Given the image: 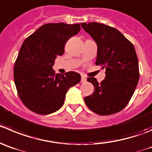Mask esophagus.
Segmentation results:
<instances>
[{
  "label": "esophagus",
  "mask_w": 152,
  "mask_h": 152,
  "mask_svg": "<svg viewBox=\"0 0 152 152\" xmlns=\"http://www.w3.org/2000/svg\"><path fill=\"white\" fill-rule=\"evenodd\" d=\"M86 81H87V79H86L84 76H82V78H81V83H86Z\"/></svg>",
  "instance_id": "34e87169"
}]
</instances>
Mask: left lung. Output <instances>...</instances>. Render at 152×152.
Listing matches in <instances>:
<instances>
[{
  "label": "left lung",
  "instance_id": "left-lung-1",
  "mask_svg": "<svg viewBox=\"0 0 152 152\" xmlns=\"http://www.w3.org/2000/svg\"><path fill=\"white\" fill-rule=\"evenodd\" d=\"M81 25L97 44L95 64L106 68V76L100 83L95 78L87 79L93 84L94 92L85 97V103L100 115L120 112L129 103L138 84L140 73L135 48L115 28L97 22Z\"/></svg>",
  "mask_w": 152,
  "mask_h": 152
}]
</instances>
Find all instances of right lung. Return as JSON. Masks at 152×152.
<instances>
[{
  "instance_id": "1",
  "label": "right lung",
  "mask_w": 152,
  "mask_h": 152,
  "mask_svg": "<svg viewBox=\"0 0 152 152\" xmlns=\"http://www.w3.org/2000/svg\"><path fill=\"white\" fill-rule=\"evenodd\" d=\"M80 29L79 24H46L22 43L14 66V82L30 110L40 115L55 113L64 103L68 89L80 82L78 73L55 74L52 69L57 56L64 52L66 41Z\"/></svg>"
}]
</instances>
